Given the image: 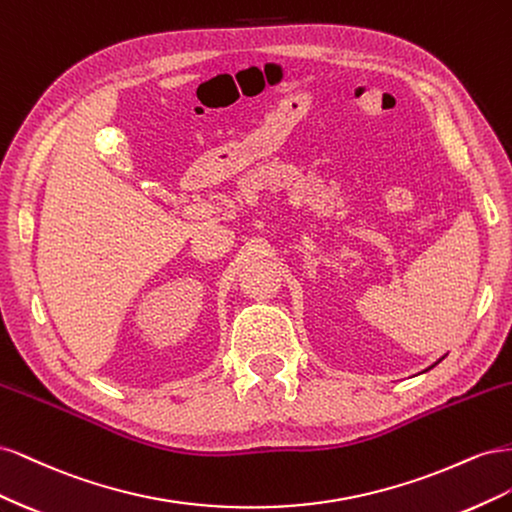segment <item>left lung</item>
<instances>
[{
  "label": "left lung",
  "mask_w": 512,
  "mask_h": 512,
  "mask_svg": "<svg viewBox=\"0 0 512 512\" xmlns=\"http://www.w3.org/2000/svg\"><path fill=\"white\" fill-rule=\"evenodd\" d=\"M442 359H444V356H442ZM442 359H440V361H442ZM440 361H438V363H440ZM438 363H433V365H431V367H436V365H438ZM431 367H429V369H431Z\"/></svg>",
  "instance_id": "8db88e82"
}]
</instances>
